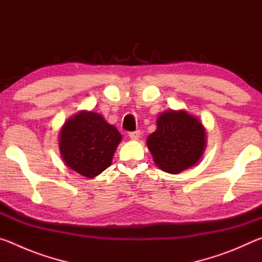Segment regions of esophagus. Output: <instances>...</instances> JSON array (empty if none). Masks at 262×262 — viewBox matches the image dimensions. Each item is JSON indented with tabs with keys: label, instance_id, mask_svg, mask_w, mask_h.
Segmentation results:
<instances>
[{
	"label": "esophagus",
	"instance_id": "1",
	"mask_svg": "<svg viewBox=\"0 0 262 262\" xmlns=\"http://www.w3.org/2000/svg\"><path fill=\"white\" fill-rule=\"evenodd\" d=\"M140 135H141L140 130L130 132L129 134H128V136H129V139H132V140H137V139H139V137H140Z\"/></svg>",
	"mask_w": 262,
	"mask_h": 262
}]
</instances>
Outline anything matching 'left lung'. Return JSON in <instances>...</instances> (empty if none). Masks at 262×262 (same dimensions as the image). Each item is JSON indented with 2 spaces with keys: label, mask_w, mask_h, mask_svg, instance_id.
<instances>
[{
  "label": "left lung",
  "mask_w": 262,
  "mask_h": 262,
  "mask_svg": "<svg viewBox=\"0 0 262 262\" xmlns=\"http://www.w3.org/2000/svg\"><path fill=\"white\" fill-rule=\"evenodd\" d=\"M206 129L186 111H167L157 118V129L147 140L154 162L171 174L194 166L206 149Z\"/></svg>",
  "instance_id": "8db88e82"
}]
</instances>
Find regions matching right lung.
<instances>
[{
    "instance_id": "right-lung-1",
    "label": "right lung",
    "mask_w": 262,
    "mask_h": 262,
    "mask_svg": "<svg viewBox=\"0 0 262 262\" xmlns=\"http://www.w3.org/2000/svg\"><path fill=\"white\" fill-rule=\"evenodd\" d=\"M121 140L117 128L106 122L99 113L81 111L61 128L60 154L73 171L95 178L111 165Z\"/></svg>"
}]
</instances>
